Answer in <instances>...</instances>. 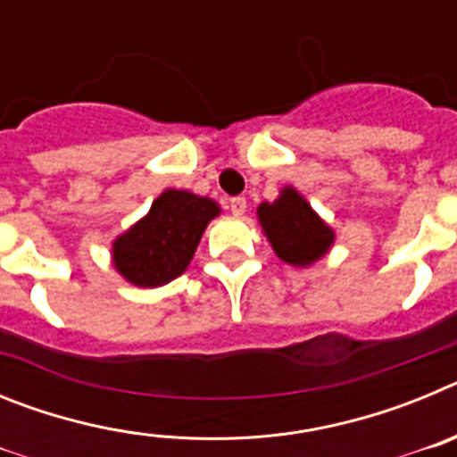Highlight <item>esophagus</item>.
<instances>
[{
  "instance_id": "34e87169",
  "label": "esophagus",
  "mask_w": 457,
  "mask_h": 457,
  "mask_svg": "<svg viewBox=\"0 0 457 457\" xmlns=\"http://www.w3.org/2000/svg\"><path fill=\"white\" fill-rule=\"evenodd\" d=\"M228 208H231L233 215H245V212H247V199H245V196H233V199L228 201Z\"/></svg>"
}]
</instances>
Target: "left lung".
<instances>
[{
	"label": "left lung",
	"mask_w": 457,
	"mask_h": 457,
	"mask_svg": "<svg viewBox=\"0 0 457 457\" xmlns=\"http://www.w3.org/2000/svg\"><path fill=\"white\" fill-rule=\"evenodd\" d=\"M258 220L277 256L290 265L316 263L332 247V228L293 187H286L274 204L258 205Z\"/></svg>",
	"instance_id": "1"
}]
</instances>
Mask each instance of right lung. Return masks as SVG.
I'll return each mask as SVG.
<instances>
[{"instance_id":"1","label":"right lung","mask_w":457,"mask_h":457,"mask_svg":"<svg viewBox=\"0 0 457 457\" xmlns=\"http://www.w3.org/2000/svg\"><path fill=\"white\" fill-rule=\"evenodd\" d=\"M220 215L215 201L167 189L151 212L114 242V265L130 284L157 288L183 274L205 226Z\"/></svg>"}]
</instances>
